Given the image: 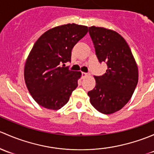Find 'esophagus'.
Returning a JSON list of instances; mask_svg holds the SVG:
<instances>
[{
    "label": "esophagus",
    "instance_id": "obj_1",
    "mask_svg": "<svg viewBox=\"0 0 154 154\" xmlns=\"http://www.w3.org/2000/svg\"><path fill=\"white\" fill-rule=\"evenodd\" d=\"M82 78H84V77H86V76H89V75H90V74L87 73V72H82Z\"/></svg>",
    "mask_w": 154,
    "mask_h": 154
}]
</instances>
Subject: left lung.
Masks as SVG:
<instances>
[{"label": "left lung", "instance_id": "8db88e82", "mask_svg": "<svg viewBox=\"0 0 154 154\" xmlns=\"http://www.w3.org/2000/svg\"><path fill=\"white\" fill-rule=\"evenodd\" d=\"M89 33L98 59L107 66L104 75L94 76L96 86L88 93L90 102L101 113H114L132 97L139 80L137 64L128 43L118 32L93 26Z\"/></svg>", "mask_w": 154, "mask_h": 154}]
</instances>
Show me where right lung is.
<instances>
[{
    "label": "right lung",
    "instance_id": "right-lung-1",
    "mask_svg": "<svg viewBox=\"0 0 154 154\" xmlns=\"http://www.w3.org/2000/svg\"><path fill=\"white\" fill-rule=\"evenodd\" d=\"M88 32V26L67 23L47 30L35 43L25 62L24 81L39 105L57 110L68 102L82 72L62 64L70 61L72 49Z\"/></svg>",
    "mask_w": 154,
    "mask_h": 154
}]
</instances>
